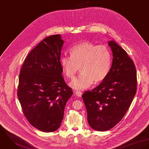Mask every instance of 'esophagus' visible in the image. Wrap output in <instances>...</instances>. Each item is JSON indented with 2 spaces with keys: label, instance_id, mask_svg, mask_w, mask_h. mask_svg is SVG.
<instances>
[{
  "label": "esophagus",
  "instance_id": "esophagus-1",
  "mask_svg": "<svg viewBox=\"0 0 149 149\" xmlns=\"http://www.w3.org/2000/svg\"><path fill=\"white\" fill-rule=\"evenodd\" d=\"M75 93L77 95V96L78 97H81L82 96V93L81 91H78V90L75 91Z\"/></svg>",
  "mask_w": 149,
  "mask_h": 149
}]
</instances>
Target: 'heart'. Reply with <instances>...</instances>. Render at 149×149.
Instances as JSON below:
<instances>
[{
  "mask_svg": "<svg viewBox=\"0 0 149 149\" xmlns=\"http://www.w3.org/2000/svg\"><path fill=\"white\" fill-rule=\"evenodd\" d=\"M70 54V56H62L61 64L66 76L71 79L79 71L81 67L82 74L71 83L74 89L83 90L93 82H101L109 74L112 59L111 52L106 46L83 42L74 46Z\"/></svg>",
  "mask_w": 149,
  "mask_h": 149,
  "instance_id": "obj_1",
  "label": "heart"
}]
</instances>
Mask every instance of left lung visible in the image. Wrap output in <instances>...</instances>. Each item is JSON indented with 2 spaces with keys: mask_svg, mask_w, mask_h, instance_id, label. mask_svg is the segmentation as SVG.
Wrapping results in <instances>:
<instances>
[{
  "mask_svg": "<svg viewBox=\"0 0 149 149\" xmlns=\"http://www.w3.org/2000/svg\"><path fill=\"white\" fill-rule=\"evenodd\" d=\"M113 59L106 78L82 98L90 127L104 132L114 127L125 115L136 91V71L132 59L116 42H109Z\"/></svg>",
  "mask_w": 149,
  "mask_h": 149,
  "instance_id": "left-lung-1",
  "label": "left lung"
}]
</instances>
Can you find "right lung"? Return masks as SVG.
I'll list each match as a JSON object with an SVG mask.
<instances>
[{
    "instance_id": "add662e5",
    "label": "right lung",
    "mask_w": 149,
    "mask_h": 149,
    "mask_svg": "<svg viewBox=\"0 0 149 149\" xmlns=\"http://www.w3.org/2000/svg\"><path fill=\"white\" fill-rule=\"evenodd\" d=\"M61 35L45 38L29 53L21 68L17 91L24 116L34 127L52 132L61 126L72 89L62 76Z\"/></svg>"
}]
</instances>
